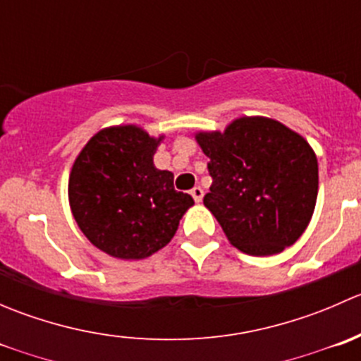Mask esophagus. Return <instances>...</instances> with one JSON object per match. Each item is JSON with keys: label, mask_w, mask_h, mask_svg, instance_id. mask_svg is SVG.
<instances>
[{"label": "esophagus", "mask_w": 361, "mask_h": 361, "mask_svg": "<svg viewBox=\"0 0 361 361\" xmlns=\"http://www.w3.org/2000/svg\"><path fill=\"white\" fill-rule=\"evenodd\" d=\"M192 197H194V201L195 202H201L202 201V197H204V192H202V188L201 187H194L192 188Z\"/></svg>", "instance_id": "1"}]
</instances>
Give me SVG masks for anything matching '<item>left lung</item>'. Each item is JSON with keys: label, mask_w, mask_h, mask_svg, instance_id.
<instances>
[{"label": "left lung", "mask_w": 361, "mask_h": 361, "mask_svg": "<svg viewBox=\"0 0 361 361\" xmlns=\"http://www.w3.org/2000/svg\"><path fill=\"white\" fill-rule=\"evenodd\" d=\"M213 183L204 206L228 243L253 257L292 246L318 197V159L298 133L267 116H239L225 130H199Z\"/></svg>", "instance_id": "8db88e82"}]
</instances>
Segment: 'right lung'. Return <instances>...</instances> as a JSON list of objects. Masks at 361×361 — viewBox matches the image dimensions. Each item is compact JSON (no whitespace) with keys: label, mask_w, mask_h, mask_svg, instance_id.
<instances>
[{"label":"right lung","mask_w":361,"mask_h":361,"mask_svg":"<svg viewBox=\"0 0 361 361\" xmlns=\"http://www.w3.org/2000/svg\"><path fill=\"white\" fill-rule=\"evenodd\" d=\"M164 134L143 127H104L73 162L68 199L80 231L120 260H143L169 245L194 199L174 190V174L155 167Z\"/></svg>","instance_id":"add662e5"}]
</instances>
